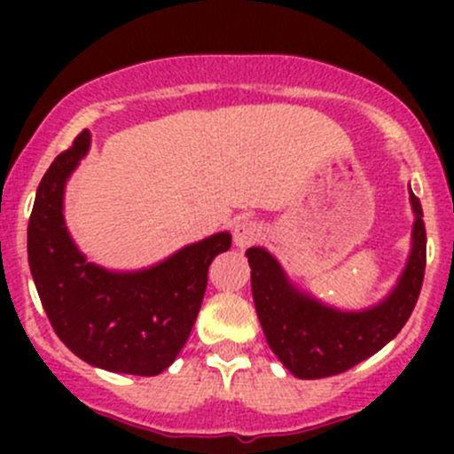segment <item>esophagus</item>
Here are the masks:
<instances>
[{"instance_id": "esophagus-1", "label": "esophagus", "mask_w": 454, "mask_h": 454, "mask_svg": "<svg viewBox=\"0 0 454 454\" xmlns=\"http://www.w3.org/2000/svg\"><path fill=\"white\" fill-rule=\"evenodd\" d=\"M263 239V226L256 222H239L235 226V246L237 248H250Z\"/></svg>"}]
</instances>
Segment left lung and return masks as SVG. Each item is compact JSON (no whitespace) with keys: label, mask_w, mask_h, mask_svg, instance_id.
I'll use <instances>...</instances> for the list:
<instances>
[{"label":"left lung","mask_w":454,"mask_h":454,"mask_svg":"<svg viewBox=\"0 0 454 454\" xmlns=\"http://www.w3.org/2000/svg\"><path fill=\"white\" fill-rule=\"evenodd\" d=\"M415 213L413 248L391 294L360 312H340L296 290L268 250L248 248L253 299L265 340L290 373L301 380L338 375L378 354L413 314L426 270L422 204L411 191Z\"/></svg>","instance_id":"8db88e82"}]
</instances>
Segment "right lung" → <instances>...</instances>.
<instances>
[{
    "label": "right lung",
    "instance_id": "1",
    "mask_svg": "<svg viewBox=\"0 0 454 454\" xmlns=\"http://www.w3.org/2000/svg\"><path fill=\"white\" fill-rule=\"evenodd\" d=\"M90 149L83 129L45 171L28 222V263L41 305L63 345L114 373L158 375L171 367L198 318L208 265L231 248V232L191 244L138 272L90 263L63 219L67 177Z\"/></svg>",
    "mask_w": 454,
    "mask_h": 454
}]
</instances>
